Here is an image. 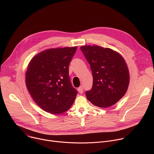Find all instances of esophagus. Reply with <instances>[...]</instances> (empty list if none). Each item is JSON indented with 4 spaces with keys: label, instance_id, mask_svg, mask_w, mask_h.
Returning a JSON list of instances; mask_svg holds the SVG:
<instances>
[{
    "label": "esophagus",
    "instance_id": "1",
    "mask_svg": "<svg viewBox=\"0 0 154 154\" xmlns=\"http://www.w3.org/2000/svg\"><path fill=\"white\" fill-rule=\"evenodd\" d=\"M78 90H79V91L80 94H83V86H80L78 88Z\"/></svg>",
    "mask_w": 154,
    "mask_h": 154
}]
</instances>
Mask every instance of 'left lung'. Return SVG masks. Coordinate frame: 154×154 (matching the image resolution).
<instances>
[{
    "mask_svg": "<svg viewBox=\"0 0 154 154\" xmlns=\"http://www.w3.org/2000/svg\"><path fill=\"white\" fill-rule=\"evenodd\" d=\"M93 77L92 89L86 92L94 105L106 108L116 103L126 93L130 81L127 63L118 52L97 45L83 46Z\"/></svg>",
    "mask_w": 154,
    "mask_h": 154,
    "instance_id": "8db88e82",
    "label": "left lung"
}]
</instances>
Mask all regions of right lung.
I'll return each mask as SVG.
<instances>
[{
  "instance_id": "add662e5",
  "label": "right lung",
  "mask_w": 154,
  "mask_h": 154,
  "mask_svg": "<svg viewBox=\"0 0 154 154\" xmlns=\"http://www.w3.org/2000/svg\"><path fill=\"white\" fill-rule=\"evenodd\" d=\"M77 48H51L34 56L26 73L27 90L35 103L51 114L70 108L77 91L70 82L69 64Z\"/></svg>"
}]
</instances>
